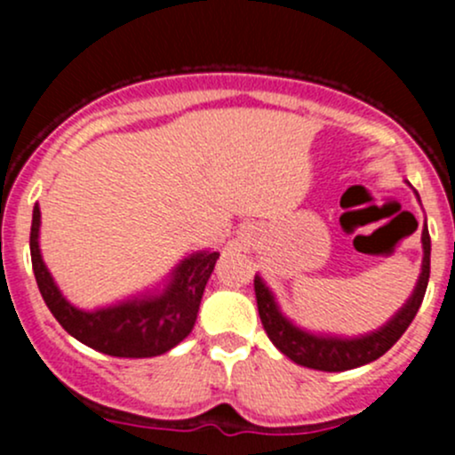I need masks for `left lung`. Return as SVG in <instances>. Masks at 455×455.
<instances>
[{"mask_svg":"<svg viewBox=\"0 0 455 455\" xmlns=\"http://www.w3.org/2000/svg\"><path fill=\"white\" fill-rule=\"evenodd\" d=\"M423 268H420L419 283H416L414 292L407 299V304L398 310L383 328L376 332L363 334L356 339H341L330 337V334H313L306 330L292 325L282 310L277 308L273 292L268 291L261 277H255V297H257V310H259L261 325H264L266 334L270 341L275 343L282 355L295 361L297 365H304L310 370L321 371H343L355 370L359 365L371 363L379 356H383L398 339L403 337L410 323L414 321L419 313L420 304L427 291V282H429V255H431V240L427 224L423 228Z\"/></svg>","mask_w":455,"mask_h":455,"instance_id":"8db88e82","label":"left lung"}]
</instances>
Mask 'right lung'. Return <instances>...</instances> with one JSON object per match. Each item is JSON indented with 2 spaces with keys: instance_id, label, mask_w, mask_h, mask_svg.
<instances>
[{
  "instance_id": "obj_1",
  "label": "right lung",
  "mask_w": 455,
  "mask_h": 455,
  "mask_svg": "<svg viewBox=\"0 0 455 455\" xmlns=\"http://www.w3.org/2000/svg\"><path fill=\"white\" fill-rule=\"evenodd\" d=\"M41 211L35 204L30 227V257L36 286L54 319L76 341L92 350L125 359H147L176 347L194 330L202 292L220 253L200 251L180 261L167 288L158 295H140L99 310H79L61 295L39 251Z\"/></svg>"
}]
</instances>
